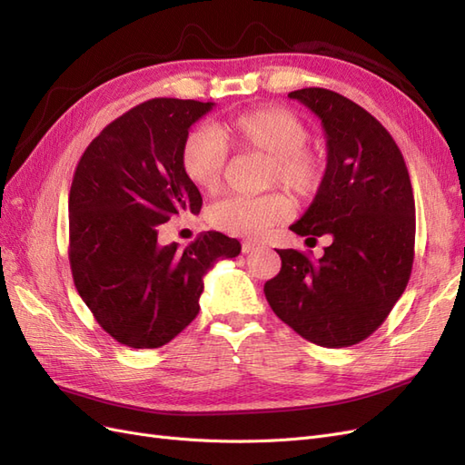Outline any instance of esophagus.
Instances as JSON below:
<instances>
[{
	"mask_svg": "<svg viewBox=\"0 0 465 465\" xmlns=\"http://www.w3.org/2000/svg\"><path fill=\"white\" fill-rule=\"evenodd\" d=\"M262 244L258 242V241H244L242 242V252L244 254H250V252H254V250H258Z\"/></svg>",
	"mask_w": 465,
	"mask_h": 465,
	"instance_id": "34e87169",
	"label": "esophagus"
}]
</instances>
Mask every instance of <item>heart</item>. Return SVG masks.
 I'll use <instances>...</instances> for the list:
<instances>
[{"label": "heart", "mask_w": 465, "mask_h": 465, "mask_svg": "<svg viewBox=\"0 0 465 465\" xmlns=\"http://www.w3.org/2000/svg\"><path fill=\"white\" fill-rule=\"evenodd\" d=\"M306 124L291 110L267 106L242 112L186 137L180 151L182 171L193 186L215 192L227 166V145L267 159L265 184L283 186L299 200L311 198L323 180L322 154L306 145ZM291 205L285 195L227 198L209 209L211 227L236 236H258L287 219Z\"/></svg>", "instance_id": "obj_1"}]
</instances>
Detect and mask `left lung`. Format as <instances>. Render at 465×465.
I'll list each match as a JSON object with an SVG mask.
<instances>
[{
  "instance_id": "obj_1",
  "label": "left lung",
  "mask_w": 465,
  "mask_h": 465,
  "mask_svg": "<svg viewBox=\"0 0 465 465\" xmlns=\"http://www.w3.org/2000/svg\"><path fill=\"white\" fill-rule=\"evenodd\" d=\"M320 118L328 163L316 198L291 224L328 234L320 260L277 250L281 272L263 287L272 311L322 347L355 345L378 330L413 267L415 200L396 142L367 110L328 89L289 93Z\"/></svg>"
}]
</instances>
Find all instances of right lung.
Instances as JSON below:
<instances>
[{
	"mask_svg": "<svg viewBox=\"0 0 465 465\" xmlns=\"http://www.w3.org/2000/svg\"><path fill=\"white\" fill-rule=\"evenodd\" d=\"M215 103L153 98L98 134L69 190V263L79 297L122 345L157 349L200 312L203 277L241 242L215 231L163 246L159 224L200 213L202 193L182 171L188 130Z\"/></svg>",
	"mask_w": 465,
	"mask_h": 465,
	"instance_id": "add662e5",
	"label": "right lung"
}]
</instances>
